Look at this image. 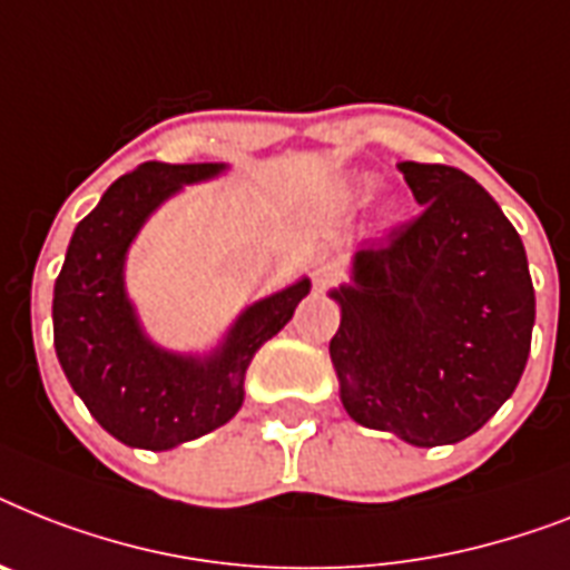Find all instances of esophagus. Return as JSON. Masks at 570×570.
Returning <instances> with one entry per match:
<instances>
[{"label":"esophagus","instance_id":"esophagus-1","mask_svg":"<svg viewBox=\"0 0 570 570\" xmlns=\"http://www.w3.org/2000/svg\"><path fill=\"white\" fill-rule=\"evenodd\" d=\"M340 266L333 261H318L316 263V272H313V281H316V289H327L340 281Z\"/></svg>","mask_w":570,"mask_h":570}]
</instances>
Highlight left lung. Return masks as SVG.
Returning a JSON list of instances; mask_svg holds the SVG:
<instances>
[{
    "instance_id": "1",
    "label": "left lung",
    "mask_w": 570,
    "mask_h": 570,
    "mask_svg": "<svg viewBox=\"0 0 570 570\" xmlns=\"http://www.w3.org/2000/svg\"><path fill=\"white\" fill-rule=\"evenodd\" d=\"M421 207L360 245L340 286L331 360L363 428L410 445H453L515 392L530 354L535 293L524 243L456 166L397 164Z\"/></svg>"
}]
</instances>
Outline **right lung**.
<instances>
[{"instance_id": "right-lung-1", "label": "right lung", "mask_w": 570, "mask_h": 570, "mask_svg": "<svg viewBox=\"0 0 570 570\" xmlns=\"http://www.w3.org/2000/svg\"><path fill=\"white\" fill-rule=\"evenodd\" d=\"M219 164H142L108 187L78 222L55 281V351L69 386L110 436L166 451L222 428L243 406V377L263 342L293 318L309 281L257 301L210 360L173 357L140 333L122 289L128 243L180 184L210 178Z\"/></svg>"}]
</instances>
